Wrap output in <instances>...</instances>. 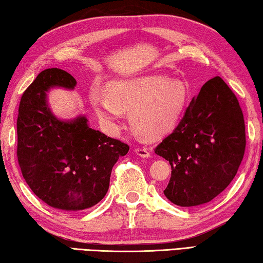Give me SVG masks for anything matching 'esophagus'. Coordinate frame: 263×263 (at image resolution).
<instances>
[{
    "label": "esophagus",
    "instance_id": "34e87169",
    "mask_svg": "<svg viewBox=\"0 0 263 263\" xmlns=\"http://www.w3.org/2000/svg\"><path fill=\"white\" fill-rule=\"evenodd\" d=\"M136 153L139 155V157H142V158H149V151L147 148L145 147H138L136 148Z\"/></svg>",
    "mask_w": 263,
    "mask_h": 263
}]
</instances>
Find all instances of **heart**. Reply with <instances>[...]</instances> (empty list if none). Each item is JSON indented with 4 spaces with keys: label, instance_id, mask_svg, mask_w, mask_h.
<instances>
[{
    "label": "heart",
    "instance_id": "b5f03b06",
    "mask_svg": "<svg viewBox=\"0 0 263 263\" xmlns=\"http://www.w3.org/2000/svg\"><path fill=\"white\" fill-rule=\"evenodd\" d=\"M188 100L183 82L161 75L112 81L106 92L99 87L90 92L91 105L102 123L116 128L124 112H131L133 130L146 139H160L174 131Z\"/></svg>",
    "mask_w": 263,
    "mask_h": 263
}]
</instances>
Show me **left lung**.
Instances as JSON below:
<instances>
[{"label":"left lung","mask_w":263,"mask_h":263,"mask_svg":"<svg viewBox=\"0 0 263 263\" xmlns=\"http://www.w3.org/2000/svg\"><path fill=\"white\" fill-rule=\"evenodd\" d=\"M245 148V121L237 96L221 78L209 80L175 130L154 148L172 167L164 196L180 206L210 202L234 179Z\"/></svg>","instance_id":"left-lung-1"}]
</instances>
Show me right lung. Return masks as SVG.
<instances>
[{"instance_id":"1","label":"right lung","mask_w":263,"mask_h":263,"mask_svg":"<svg viewBox=\"0 0 263 263\" xmlns=\"http://www.w3.org/2000/svg\"><path fill=\"white\" fill-rule=\"evenodd\" d=\"M69 73L48 68L22 95L17 118V159L24 180L43 202L64 211L94 206L109 189L110 175L128 145L88 126L83 116L62 122L46 103L51 87L73 89Z\"/></svg>"}]
</instances>
